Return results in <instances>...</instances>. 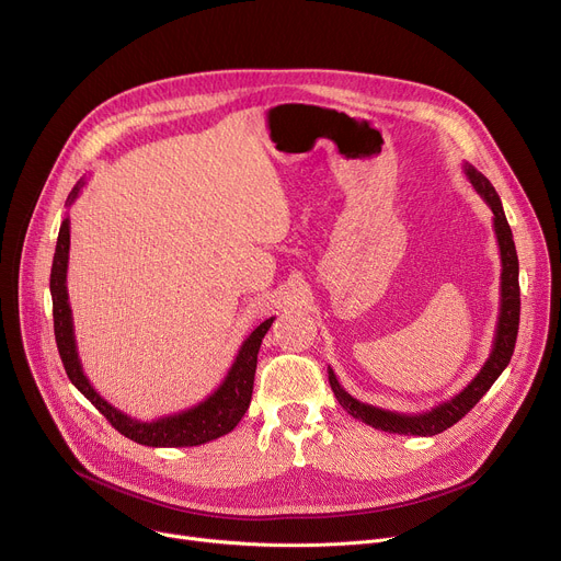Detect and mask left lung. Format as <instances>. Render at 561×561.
Returning <instances> with one entry per match:
<instances>
[{
    "mask_svg": "<svg viewBox=\"0 0 561 561\" xmlns=\"http://www.w3.org/2000/svg\"><path fill=\"white\" fill-rule=\"evenodd\" d=\"M467 180L471 182L473 190L480 194V198L490 205L494 214V234L499 241L501 250V309H499V322H496V333H494V345L490 352V358L484 360L478 375L471 379V383L460 390L456 397L449 401H444L426 413L417 415H405V413H394V410L377 408L371 403H363L354 399L341 383L335 379L333 369L329 367V386L339 399V403L347 410V413L360 422H365L371 428H379L386 433H399V435H420V437H431L437 435L446 428H451L456 422H460L469 410L484 397L494 381L501 377V371L507 367L512 354H514V343H516V333H518V313H520V290H518V256L512 239L510 222L503 211V203L492 186V182L484 178L478 169L471 164H465Z\"/></svg>",
    "mask_w": 561,
    "mask_h": 561,
    "instance_id": "1",
    "label": "left lung"
}]
</instances>
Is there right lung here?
<instances>
[{"mask_svg": "<svg viewBox=\"0 0 561 561\" xmlns=\"http://www.w3.org/2000/svg\"><path fill=\"white\" fill-rule=\"evenodd\" d=\"M85 180L81 178L77 186L67 196V207L79 198ZM67 264H69V216L62 218L60 232L54 252V266H51V302H54V333L56 345L65 365L69 381L79 388V392L92 401L99 413L115 426L128 439L144 444V446H198L211 442L220 435H228L245 415V410L252 399L254 386V369H256V354L261 341L268 333L275 318L261 322L254 331L245 335V341L239 347V354L228 369L222 383L201 403L180 410V413L158 417L153 422H139L119 408L107 403L85 377L79 350H77V335H73V320L69 307V293H67Z\"/></svg>", "mask_w": 561, "mask_h": 561, "instance_id": "right-lung-1", "label": "right lung"}]
</instances>
